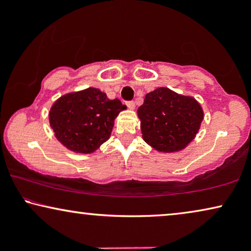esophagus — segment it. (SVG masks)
<instances>
[{"mask_svg": "<svg viewBox=\"0 0 251 251\" xmlns=\"http://www.w3.org/2000/svg\"><path fill=\"white\" fill-rule=\"evenodd\" d=\"M126 106H128V108H130V109H133L135 108V101H132V100H130V101H126Z\"/></svg>", "mask_w": 251, "mask_h": 251, "instance_id": "34e87169", "label": "esophagus"}]
</instances>
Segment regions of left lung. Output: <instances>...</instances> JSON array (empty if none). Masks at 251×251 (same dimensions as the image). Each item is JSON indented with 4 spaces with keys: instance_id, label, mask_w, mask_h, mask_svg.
I'll return each instance as SVG.
<instances>
[{
    "instance_id": "obj_1",
    "label": "left lung",
    "mask_w": 251,
    "mask_h": 251,
    "mask_svg": "<svg viewBox=\"0 0 251 251\" xmlns=\"http://www.w3.org/2000/svg\"><path fill=\"white\" fill-rule=\"evenodd\" d=\"M145 142L160 152H177L194 139L203 111L194 98L168 88H157L145 96L138 108Z\"/></svg>"
}]
</instances>
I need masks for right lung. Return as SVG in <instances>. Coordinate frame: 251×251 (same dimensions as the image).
Listing matches in <instances>:
<instances>
[{
	"label": "right lung",
	"instance_id": "obj_1",
	"mask_svg": "<svg viewBox=\"0 0 251 251\" xmlns=\"http://www.w3.org/2000/svg\"><path fill=\"white\" fill-rule=\"evenodd\" d=\"M126 108L119 99L111 100L99 89L88 88L58 99L50 109V126L67 149L92 153L109 138L115 118Z\"/></svg>",
	"mask_w": 251,
	"mask_h": 251
}]
</instances>
